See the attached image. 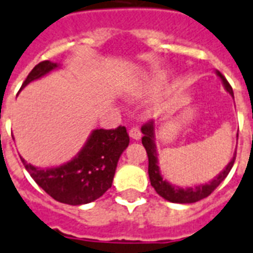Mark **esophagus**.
Returning <instances> with one entry per match:
<instances>
[{"label":"esophagus","mask_w":253,"mask_h":253,"mask_svg":"<svg viewBox=\"0 0 253 253\" xmlns=\"http://www.w3.org/2000/svg\"><path fill=\"white\" fill-rule=\"evenodd\" d=\"M128 133H130V137L131 139H133V140H139V139L141 137V132L137 127H132Z\"/></svg>","instance_id":"34e87169"}]
</instances>
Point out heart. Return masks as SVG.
<instances>
[{
	"mask_svg": "<svg viewBox=\"0 0 253 253\" xmlns=\"http://www.w3.org/2000/svg\"><path fill=\"white\" fill-rule=\"evenodd\" d=\"M162 85L161 78L159 77H151L145 78L137 83L135 87L131 89V97L133 98H141L145 97V96H149V94L155 93L160 89V87Z\"/></svg>",
	"mask_w": 253,
	"mask_h": 253,
	"instance_id": "obj_1",
	"label": "heart"
}]
</instances>
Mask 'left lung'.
<instances>
[{"instance_id": "left-lung-1", "label": "left lung", "mask_w": 253, "mask_h": 253, "mask_svg": "<svg viewBox=\"0 0 253 253\" xmlns=\"http://www.w3.org/2000/svg\"><path fill=\"white\" fill-rule=\"evenodd\" d=\"M215 74L218 75L219 79L222 80V84L225 89L229 92L234 97L233 88L229 84L225 77L219 71H215ZM155 122L145 123L144 126L141 127V132H143V137H141V143L144 145L145 151L148 155V174H149V180H151L152 187L155 188L156 192L164 198L165 200L170 201V203H178V204H191V203H196V201L201 200V199L207 198L212 194L213 191L221 184L227 174L230 173V170L233 168L234 161H235V156H237V151L234 153L233 159L230 160V162L226 165V168L221 171L217 176H214V179H212L209 183L199 184L196 187H187V188H182L175 184L169 183L168 180L164 179L161 171H160L159 166V155H157V147H156V136H155Z\"/></svg>"}]
</instances>
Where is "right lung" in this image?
<instances>
[{
    "mask_svg": "<svg viewBox=\"0 0 253 253\" xmlns=\"http://www.w3.org/2000/svg\"><path fill=\"white\" fill-rule=\"evenodd\" d=\"M58 67V63L42 61L28 74L22 88ZM128 143L126 127L97 128L92 131L78 155L63 165L42 169L22 157L20 160L32 179L54 200L69 205L88 204L101 198L112 187L118 160Z\"/></svg>",
    "mask_w": 253,
    "mask_h": 253,
    "instance_id": "obj_1",
    "label": "right lung"
}]
</instances>
